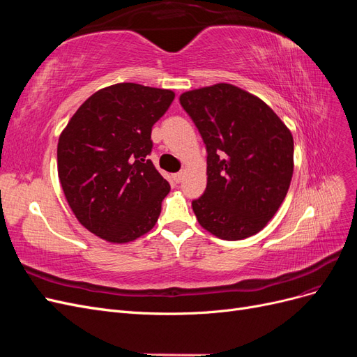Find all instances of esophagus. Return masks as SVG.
<instances>
[{
	"label": "esophagus",
	"mask_w": 357,
	"mask_h": 357,
	"mask_svg": "<svg viewBox=\"0 0 357 357\" xmlns=\"http://www.w3.org/2000/svg\"><path fill=\"white\" fill-rule=\"evenodd\" d=\"M172 180L176 183H180L183 180V172H176V174H172Z\"/></svg>",
	"instance_id": "34e87169"
}]
</instances>
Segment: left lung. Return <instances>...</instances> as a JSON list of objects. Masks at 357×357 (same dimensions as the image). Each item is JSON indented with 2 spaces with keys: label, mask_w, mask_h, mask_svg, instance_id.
Wrapping results in <instances>:
<instances>
[{
  "label": "left lung",
  "mask_w": 357,
  "mask_h": 357,
  "mask_svg": "<svg viewBox=\"0 0 357 357\" xmlns=\"http://www.w3.org/2000/svg\"><path fill=\"white\" fill-rule=\"evenodd\" d=\"M180 104L207 147V188L192 201L205 231L226 241L262 231L294 174V137L269 105L229 83L188 91Z\"/></svg>",
  "instance_id": "obj_1"
}]
</instances>
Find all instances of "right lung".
I'll return each instance as SVG.
<instances>
[{
  "label": "right lung",
  "mask_w": 357,
  "mask_h": 357,
  "mask_svg": "<svg viewBox=\"0 0 357 357\" xmlns=\"http://www.w3.org/2000/svg\"><path fill=\"white\" fill-rule=\"evenodd\" d=\"M176 93L117 83L91 95L58 142V176L77 220L109 243L153 228L169 185L152 160V126Z\"/></svg>",
  "instance_id": "1"
}]
</instances>
